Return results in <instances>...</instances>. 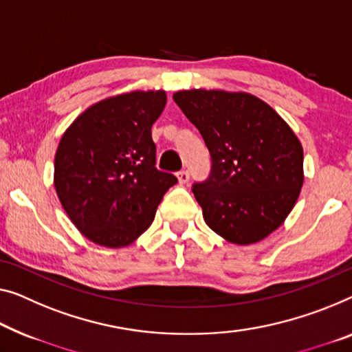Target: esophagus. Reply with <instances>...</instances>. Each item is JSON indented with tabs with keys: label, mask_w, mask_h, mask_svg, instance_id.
Here are the masks:
<instances>
[{
	"label": "esophagus",
	"mask_w": 352,
	"mask_h": 352,
	"mask_svg": "<svg viewBox=\"0 0 352 352\" xmlns=\"http://www.w3.org/2000/svg\"><path fill=\"white\" fill-rule=\"evenodd\" d=\"M177 178H178V183H180V185H185V183L190 182V174H188L186 170H182L177 174Z\"/></svg>",
	"instance_id": "esophagus-1"
}]
</instances>
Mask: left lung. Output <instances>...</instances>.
I'll return each mask as SVG.
<instances>
[{"label":"left lung","mask_w":352,"mask_h":352,"mask_svg":"<svg viewBox=\"0 0 352 352\" xmlns=\"http://www.w3.org/2000/svg\"><path fill=\"white\" fill-rule=\"evenodd\" d=\"M172 98L212 156L208 180L192 186L207 226L234 245L261 242L285 223L300 194V140L254 94L194 88Z\"/></svg>","instance_id":"left-lung-1"}]
</instances>
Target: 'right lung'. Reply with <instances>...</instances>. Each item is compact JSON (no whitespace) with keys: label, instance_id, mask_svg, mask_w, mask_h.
Segmentation results:
<instances>
[{"label":"right lung","instance_id":"obj_1","mask_svg":"<svg viewBox=\"0 0 352 352\" xmlns=\"http://www.w3.org/2000/svg\"><path fill=\"white\" fill-rule=\"evenodd\" d=\"M164 90L104 98L61 135L54 185L63 208L88 240L106 248L135 242L177 183L156 169L151 126L166 107Z\"/></svg>","mask_w":352,"mask_h":352}]
</instances>
